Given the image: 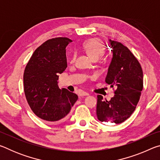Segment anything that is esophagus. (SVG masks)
<instances>
[{
    "mask_svg": "<svg viewBox=\"0 0 160 160\" xmlns=\"http://www.w3.org/2000/svg\"><path fill=\"white\" fill-rule=\"evenodd\" d=\"M88 95H89V93L86 92H82L80 94V96H88Z\"/></svg>",
    "mask_w": 160,
    "mask_h": 160,
    "instance_id": "1",
    "label": "esophagus"
}]
</instances>
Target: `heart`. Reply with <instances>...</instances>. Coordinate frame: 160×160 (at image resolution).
<instances>
[{"label": "heart", "mask_w": 160, "mask_h": 160, "mask_svg": "<svg viewBox=\"0 0 160 160\" xmlns=\"http://www.w3.org/2000/svg\"><path fill=\"white\" fill-rule=\"evenodd\" d=\"M83 48L89 55L94 59H98L105 53V46L99 39H91L86 41L83 44ZM75 53H73L69 58L70 63H73Z\"/></svg>", "instance_id": "b5f03b06"}]
</instances>
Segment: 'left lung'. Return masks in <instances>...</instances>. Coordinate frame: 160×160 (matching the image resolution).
I'll return each mask as SVG.
<instances>
[{
  "label": "left lung",
  "instance_id": "1",
  "mask_svg": "<svg viewBox=\"0 0 160 160\" xmlns=\"http://www.w3.org/2000/svg\"><path fill=\"white\" fill-rule=\"evenodd\" d=\"M113 58L105 82L115 86V95L110 101L97 95V116L102 122L121 123L136 108L143 88L141 66L128 47L110 40Z\"/></svg>",
  "mask_w": 160,
  "mask_h": 160
}]
</instances>
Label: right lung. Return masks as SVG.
<instances>
[{"label":"right lung","instance_id":"add662e5","mask_svg":"<svg viewBox=\"0 0 160 160\" xmlns=\"http://www.w3.org/2000/svg\"><path fill=\"white\" fill-rule=\"evenodd\" d=\"M71 39H50L32 54L23 75L24 91L29 106L38 117L48 121H62L78 96L57 85L58 74L67 68L66 47Z\"/></svg>","mask_w":160,"mask_h":160}]
</instances>
